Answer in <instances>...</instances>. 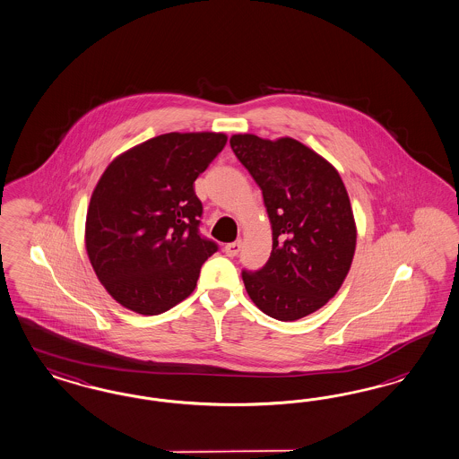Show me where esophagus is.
I'll return each mask as SVG.
<instances>
[{"instance_id":"obj_1","label":"esophagus","mask_w":459,"mask_h":459,"mask_svg":"<svg viewBox=\"0 0 459 459\" xmlns=\"http://www.w3.org/2000/svg\"><path fill=\"white\" fill-rule=\"evenodd\" d=\"M240 247H242V242L236 240V242L227 244V246L223 247V251H225V254H227L229 257H234V255H238V254L240 253Z\"/></svg>"}]
</instances>
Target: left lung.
I'll use <instances>...</instances> for the list:
<instances>
[{
    "instance_id": "8db88e82",
    "label": "left lung",
    "mask_w": 459,
    "mask_h": 459,
    "mask_svg": "<svg viewBox=\"0 0 459 459\" xmlns=\"http://www.w3.org/2000/svg\"><path fill=\"white\" fill-rule=\"evenodd\" d=\"M230 147L263 191L273 229L268 263L244 269V286L276 320L310 316L337 293L352 263L356 223L346 186L333 164L295 139L238 134Z\"/></svg>"
}]
</instances>
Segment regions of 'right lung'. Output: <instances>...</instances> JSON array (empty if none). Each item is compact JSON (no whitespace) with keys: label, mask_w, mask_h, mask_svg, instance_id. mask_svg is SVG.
Masks as SVG:
<instances>
[{"label":"right lung","mask_w":459,"mask_h":459,"mask_svg":"<svg viewBox=\"0 0 459 459\" xmlns=\"http://www.w3.org/2000/svg\"><path fill=\"white\" fill-rule=\"evenodd\" d=\"M225 134H164L115 159L86 215V251L115 300L159 316L190 297L219 251L200 234L204 205L195 179L219 156Z\"/></svg>","instance_id":"right-lung-1"}]
</instances>
